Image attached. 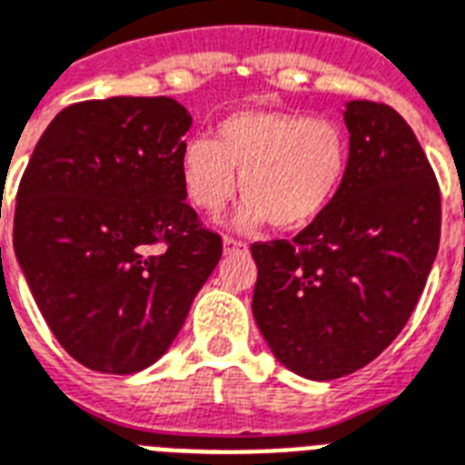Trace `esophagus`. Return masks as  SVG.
<instances>
[{
    "label": "esophagus",
    "instance_id": "34e87169",
    "mask_svg": "<svg viewBox=\"0 0 465 465\" xmlns=\"http://www.w3.org/2000/svg\"><path fill=\"white\" fill-rule=\"evenodd\" d=\"M223 252H225V254H235V252H247V244L244 242H240V240H235V237H225V240H223Z\"/></svg>",
    "mask_w": 465,
    "mask_h": 465
}]
</instances>
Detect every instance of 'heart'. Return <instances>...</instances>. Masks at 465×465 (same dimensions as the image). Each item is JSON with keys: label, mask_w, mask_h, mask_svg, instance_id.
<instances>
[{"label": "heart", "mask_w": 465, "mask_h": 465, "mask_svg": "<svg viewBox=\"0 0 465 465\" xmlns=\"http://www.w3.org/2000/svg\"><path fill=\"white\" fill-rule=\"evenodd\" d=\"M348 170L343 129L326 120L281 110H240L221 122L218 141L192 139L182 151L189 202L218 213L240 192L247 199L240 228L271 221L302 230L324 213Z\"/></svg>", "instance_id": "obj_1"}]
</instances>
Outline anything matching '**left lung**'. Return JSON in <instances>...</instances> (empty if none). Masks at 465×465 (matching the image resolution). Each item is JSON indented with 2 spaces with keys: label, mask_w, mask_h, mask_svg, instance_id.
<instances>
[{
  "label": "left lung",
  "mask_w": 465,
  "mask_h": 465,
  "mask_svg": "<svg viewBox=\"0 0 465 465\" xmlns=\"http://www.w3.org/2000/svg\"><path fill=\"white\" fill-rule=\"evenodd\" d=\"M348 170L317 221L291 242H254L256 326L304 380L372 362L413 314L440 250L432 165L393 107L351 100Z\"/></svg>",
  "instance_id": "left-lung-1"
}]
</instances>
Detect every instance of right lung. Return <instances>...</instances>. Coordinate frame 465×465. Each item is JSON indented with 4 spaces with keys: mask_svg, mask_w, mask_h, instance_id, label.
<instances>
[{
    "mask_svg": "<svg viewBox=\"0 0 465 465\" xmlns=\"http://www.w3.org/2000/svg\"><path fill=\"white\" fill-rule=\"evenodd\" d=\"M192 114L173 98L64 107L16 194L14 252L76 362L132 374L168 351L223 254L182 182Z\"/></svg>",
    "mask_w": 465,
    "mask_h": 465,
    "instance_id": "right-lung-1",
    "label": "right lung"
}]
</instances>
